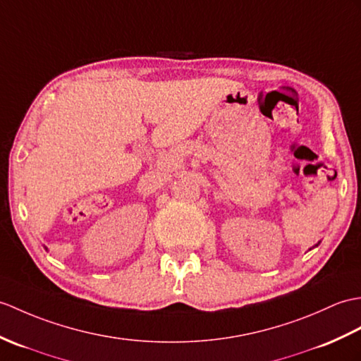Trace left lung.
<instances>
[{
	"label": "left lung",
	"mask_w": 361,
	"mask_h": 361,
	"mask_svg": "<svg viewBox=\"0 0 361 361\" xmlns=\"http://www.w3.org/2000/svg\"><path fill=\"white\" fill-rule=\"evenodd\" d=\"M318 245H320V241H318V243H317V245H315V246H318ZM315 246H312V247H315ZM312 247H311V249H312Z\"/></svg>",
	"instance_id": "obj_1"
}]
</instances>
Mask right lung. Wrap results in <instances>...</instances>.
I'll return each instance as SVG.
<instances>
[{
  "label": "right lung",
  "mask_w": 361,
  "mask_h": 361,
  "mask_svg": "<svg viewBox=\"0 0 361 361\" xmlns=\"http://www.w3.org/2000/svg\"><path fill=\"white\" fill-rule=\"evenodd\" d=\"M46 250H47V247H46Z\"/></svg>",
  "instance_id": "right-lung-1"
}]
</instances>
